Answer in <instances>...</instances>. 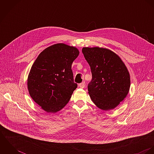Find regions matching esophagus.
Listing matches in <instances>:
<instances>
[{
  "label": "esophagus",
  "instance_id": "obj_1",
  "mask_svg": "<svg viewBox=\"0 0 154 154\" xmlns=\"http://www.w3.org/2000/svg\"><path fill=\"white\" fill-rule=\"evenodd\" d=\"M79 86L80 88H84L85 86V81H83L82 82H81V84H79Z\"/></svg>",
  "mask_w": 154,
  "mask_h": 154
}]
</instances>
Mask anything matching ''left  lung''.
Segmentation results:
<instances>
[{
    "instance_id": "obj_1",
    "label": "left lung",
    "mask_w": 154,
    "mask_h": 154,
    "mask_svg": "<svg viewBox=\"0 0 154 154\" xmlns=\"http://www.w3.org/2000/svg\"><path fill=\"white\" fill-rule=\"evenodd\" d=\"M82 52L91 67L92 80L88 93L100 109H114L128 95L129 73L120 58L107 48L84 47Z\"/></svg>"
}]
</instances>
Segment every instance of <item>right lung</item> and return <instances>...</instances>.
<instances>
[{"mask_svg":"<svg viewBox=\"0 0 154 154\" xmlns=\"http://www.w3.org/2000/svg\"><path fill=\"white\" fill-rule=\"evenodd\" d=\"M78 50L62 43L44 50L30 70L28 89L33 100L48 112H56L69 102L73 91L72 64L79 55Z\"/></svg>","mask_w":154,"mask_h":154,"instance_id":"right-lung-1","label":"right lung"}]
</instances>
